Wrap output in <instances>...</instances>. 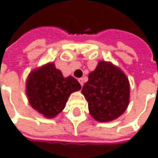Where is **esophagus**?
I'll use <instances>...</instances> for the list:
<instances>
[{
    "label": "esophagus",
    "instance_id": "esophagus-1",
    "mask_svg": "<svg viewBox=\"0 0 158 158\" xmlns=\"http://www.w3.org/2000/svg\"><path fill=\"white\" fill-rule=\"evenodd\" d=\"M79 84H80V85L81 86L84 85V79H83V78H80V79H79Z\"/></svg>",
    "mask_w": 158,
    "mask_h": 158
}]
</instances>
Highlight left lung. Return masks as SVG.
I'll use <instances>...</instances> for the list:
<instances>
[{
    "label": "left lung",
    "mask_w": 158,
    "mask_h": 158,
    "mask_svg": "<svg viewBox=\"0 0 158 158\" xmlns=\"http://www.w3.org/2000/svg\"><path fill=\"white\" fill-rule=\"evenodd\" d=\"M88 79L81 92L93 118L104 123L121 116L129 106L130 94L129 79L122 69L102 60Z\"/></svg>",
    "instance_id": "8db88e82"
}]
</instances>
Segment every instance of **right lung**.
I'll return each instance as SVG.
<instances>
[{
    "instance_id": "obj_1",
    "label": "right lung",
    "mask_w": 158,
    "mask_h": 158,
    "mask_svg": "<svg viewBox=\"0 0 158 158\" xmlns=\"http://www.w3.org/2000/svg\"><path fill=\"white\" fill-rule=\"evenodd\" d=\"M81 89L73 76L63 77L53 62H48L29 73L26 95L30 106L46 118H53L64 109L69 96Z\"/></svg>"
}]
</instances>
